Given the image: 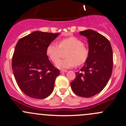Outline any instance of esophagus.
<instances>
[{"instance_id":"1","label":"esophagus","mask_w":126,"mask_h":126,"mask_svg":"<svg viewBox=\"0 0 126 126\" xmlns=\"http://www.w3.org/2000/svg\"><path fill=\"white\" fill-rule=\"evenodd\" d=\"M67 70H61V71H60V72L61 73H65V72H67Z\"/></svg>"}]
</instances>
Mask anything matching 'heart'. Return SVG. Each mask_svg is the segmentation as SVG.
Wrapping results in <instances>:
<instances>
[{
	"label": "heart",
	"mask_w": 126,
	"mask_h": 126,
	"mask_svg": "<svg viewBox=\"0 0 126 126\" xmlns=\"http://www.w3.org/2000/svg\"><path fill=\"white\" fill-rule=\"evenodd\" d=\"M67 50L65 57L59 60L56 66L60 69H69L75 65H82L88 59L90 51L88 47L83 44L81 39L75 36L62 38L59 44L52 42L48 44L46 49L47 57L52 62H56L59 59L61 50Z\"/></svg>",
	"instance_id": "obj_1"
}]
</instances>
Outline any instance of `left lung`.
Segmentation results:
<instances>
[{"label":"left lung","mask_w":126,"mask_h":126,"mask_svg":"<svg viewBox=\"0 0 126 126\" xmlns=\"http://www.w3.org/2000/svg\"><path fill=\"white\" fill-rule=\"evenodd\" d=\"M88 39L90 55L83 67L75 73L70 83L72 90L78 96H93L106 87L112 70V50L110 41L98 32L91 30L80 32Z\"/></svg>","instance_id":"obj_1"}]
</instances>
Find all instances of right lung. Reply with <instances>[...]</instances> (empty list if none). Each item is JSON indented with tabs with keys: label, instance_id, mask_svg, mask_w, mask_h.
Returning a JSON list of instances; mask_svg holds the SVG:
<instances>
[{
	"label": "right lung",
	"instance_id": "obj_1",
	"mask_svg": "<svg viewBox=\"0 0 126 126\" xmlns=\"http://www.w3.org/2000/svg\"><path fill=\"white\" fill-rule=\"evenodd\" d=\"M59 33L34 32L21 38L12 61L18 85L26 95L44 99L51 94L59 70L50 62L46 49Z\"/></svg>",
	"mask_w": 126,
	"mask_h": 126
}]
</instances>
